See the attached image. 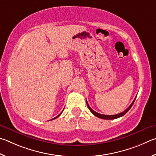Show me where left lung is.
Masks as SVG:
<instances>
[{"mask_svg": "<svg viewBox=\"0 0 156 156\" xmlns=\"http://www.w3.org/2000/svg\"><path fill=\"white\" fill-rule=\"evenodd\" d=\"M136 98L134 99V100L133 101V102L132 103V104H131V105L129 106V107H128V108L126 109V110L122 112L119 113V114H115V115H105V114H101L98 113V112H97L94 111L90 107V105H88V102H87V101H86V103H87V105H88V108H89L90 111L91 112H92V114H93L94 116H96L97 117H98V118H100V119H102L111 120V119H118V118H119V117H121V116H122L123 115H125V114H126V113L127 112L130 110V108H132V106L133 105V103H134V101H135Z\"/></svg>", "mask_w": 156, "mask_h": 156, "instance_id": "left-lung-1", "label": "left lung"}]
</instances>
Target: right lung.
<instances>
[{"label":"right lung","instance_id":"obj_1","mask_svg":"<svg viewBox=\"0 0 156 156\" xmlns=\"http://www.w3.org/2000/svg\"><path fill=\"white\" fill-rule=\"evenodd\" d=\"M62 112H63V111L62 112H61V113H60V114H59V115H57V116L56 117H55V118H54V119H51V120H53V119H57V117H59V116L60 115H61V114H62Z\"/></svg>","mask_w":156,"mask_h":156}]
</instances>
